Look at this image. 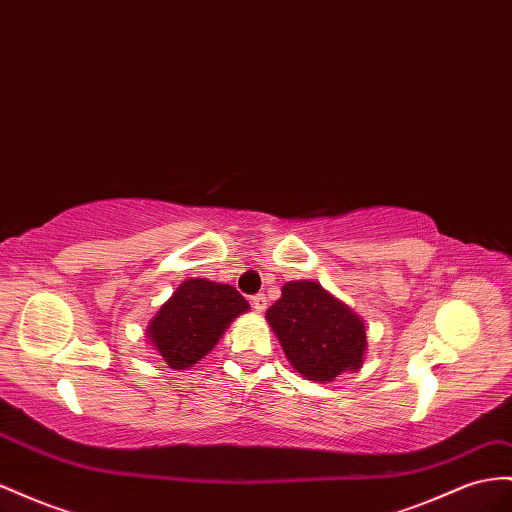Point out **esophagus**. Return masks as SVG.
Returning a JSON list of instances; mask_svg holds the SVG:
<instances>
[{"label": "esophagus", "mask_w": 512, "mask_h": 512, "mask_svg": "<svg viewBox=\"0 0 512 512\" xmlns=\"http://www.w3.org/2000/svg\"><path fill=\"white\" fill-rule=\"evenodd\" d=\"M252 306H254L256 312H265V308H267V297H265V295H254V297H252Z\"/></svg>", "instance_id": "obj_1"}]
</instances>
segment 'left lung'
<instances>
[{
    "instance_id": "1",
    "label": "left lung",
    "mask_w": 512,
    "mask_h": 512,
    "mask_svg": "<svg viewBox=\"0 0 512 512\" xmlns=\"http://www.w3.org/2000/svg\"><path fill=\"white\" fill-rule=\"evenodd\" d=\"M267 321L290 366L308 381L329 383L364 364V319L319 282H286L282 297L267 310Z\"/></svg>"
}]
</instances>
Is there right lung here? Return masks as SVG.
Instances as JSON below:
<instances>
[{
  "label": "right lung",
  "instance_id": "1",
  "mask_svg": "<svg viewBox=\"0 0 512 512\" xmlns=\"http://www.w3.org/2000/svg\"><path fill=\"white\" fill-rule=\"evenodd\" d=\"M245 312L250 303L234 286L189 278L155 312L146 338L172 370H187L209 355L230 323Z\"/></svg>",
  "mask_w": 512,
  "mask_h": 512
}]
</instances>
